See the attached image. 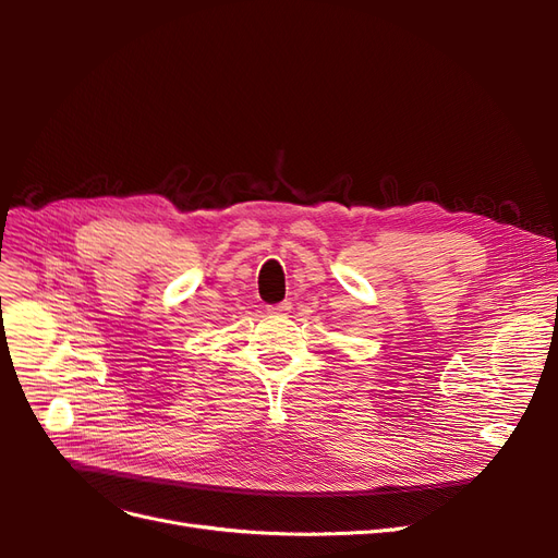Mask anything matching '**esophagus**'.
<instances>
[{"mask_svg": "<svg viewBox=\"0 0 558 558\" xmlns=\"http://www.w3.org/2000/svg\"><path fill=\"white\" fill-rule=\"evenodd\" d=\"M274 314H289L291 312V303L289 301H282V303H278V305H271L269 307Z\"/></svg>", "mask_w": 558, "mask_h": 558, "instance_id": "1", "label": "esophagus"}]
</instances>
